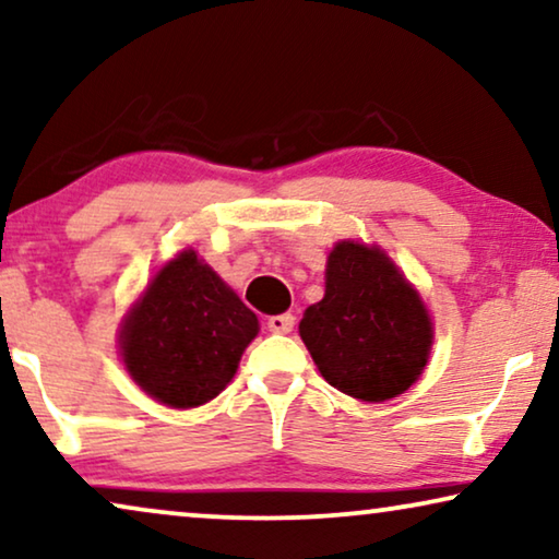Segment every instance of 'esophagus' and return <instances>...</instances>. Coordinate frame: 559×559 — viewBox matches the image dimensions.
<instances>
[{
    "instance_id": "esophagus-1",
    "label": "esophagus",
    "mask_w": 559,
    "mask_h": 559,
    "mask_svg": "<svg viewBox=\"0 0 559 559\" xmlns=\"http://www.w3.org/2000/svg\"><path fill=\"white\" fill-rule=\"evenodd\" d=\"M266 328H270L272 333H289L295 328V316H289V312L272 316L270 320H266Z\"/></svg>"
}]
</instances>
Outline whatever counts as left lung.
Returning a JSON list of instances; mask_svg holds the SVG:
<instances>
[{
    "label": "left lung",
    "mask_w": 559,
    "mask_h": 559,
    "mask_svg": "<svg viewBox=\"0 0 559 559\" xmlns=\"http://www.w3.org/2000/svg\"><path fill=\"white\" fill-rule=\"evenodd\" d=\"M318 371L361 402L404 394L425 371L432 320L384 249L338 241L328 254L325 295L300 320Z\"/></svg>",
    "instance_id": "1"
}]
</instances>
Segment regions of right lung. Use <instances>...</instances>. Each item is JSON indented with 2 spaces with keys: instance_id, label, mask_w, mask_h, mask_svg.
I'll return each instance as SVG.
<instances>
[{
  "instance_id": "1",
  "label": "right lung",
  "mask_w": 559,
  "mask_h": 559,
  "mask_svg": "<svg viewBox=\"0 0 559 559\" xmlns=\"http://www.w3.org/2000/svg\"><path fill=\"white\" fill-rule=\"evenodd\" d=\"M257 333L254 312L186 249L127 312L119 348L142 392L173 409H190L224 392Z\"/></svg>"
}]
</instances>
